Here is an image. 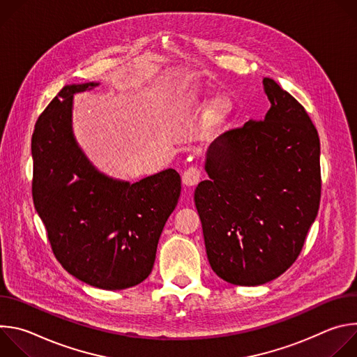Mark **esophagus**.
Instances as JSON below:
<instances>
[{"label":"esophagus","instance_id":"1","mask_svg":"<svg viewBox=\"0 0 357 357\" xmlns=\"http://www.w3.org/2000/svg\"><path fill=\"white\" fill-rule=\"evenodd\" d=\"M200 178H202V172H200V169L197 167H189L182 174V182H183L185 186H195V185H197Z\"/></svg>","mask_w":357,"mask_h":357}]
</instances>
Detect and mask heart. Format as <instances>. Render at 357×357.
Here are the masks:
<instances>
[{"label": "heart", "mask_w": 357, "mask_h": 357, "mask_svg": "<svg viewBox=\"0 0 357 357\" xmlns=\"http://www.w3.org/2000/svg\"><path fill=\"white\" fill-rule=\"evenodd\" d=\"M208 105V97L203 96L199 91H193L190 94H188L179 105L181 110H190L195 107H202ZM229 113V105L225 98H216L212 101L211 105V114H209V120H211V126L216 127L219 126L225 117Z\"/></svg>", "instance_id": "obj_1"}]
</instances>
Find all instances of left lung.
<instances>
[{
	"mask_svg": "<svg viewBox=\"0 0 357 357\" xmlns=\"http://www.w3.org/2000/svg\"><path fill=\"white\" fill-rule=\"evenodd\" d=\"M271 107L216 138L206 154L209 181L195 190L212 270L225 281L254 287L296 260L321 200V145L298 101L263 79Z\"/></svg>",
	"mask_w": 357,
	"mask_h": 357,
	"instance_id": "obj_1",
	"label": "left lung"
}]
</instances>
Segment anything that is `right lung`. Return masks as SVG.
I'll list each match as a JSON object with an SVG mask.
<instances>
[{"mask_svg": "<svg viewBox=\"0 0 357 357\" xmlns=\"http://www.w3.org/2000/svg\"><path fill=\"white\" fill-rule=\"evenodd\" d=\"M96 86H65L39 116L32 134V197L69 274L96 288L126 289L154 267L181 176L169 168L130 183L93 167L75 139L72 105L73 94Z\"/></svg>", "mask_w": 357, "mask_h": 357, "instance_id": "right-lung-1", "label": "right lung"}]
</instances>
